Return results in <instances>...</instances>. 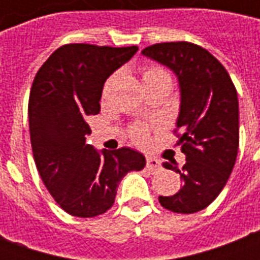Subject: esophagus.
Returning a JSON list of instances; mask_svg holds the SVG:
<instances>
[{"label":"esophagus","mask_w":260,"mask_h":260,"mask_svg":"<svg viewBox=\"0 0 260 260\" xmlns=\"http://www.w3.org/2000/svg\"><path fill=\"white\" fill-rule=\"evenodd\" d=\"M146 167L149 171H157V170L161 167V163H160V160H157V158L147 157Z\"/></svg>","instance_id":"obj_1"}]
</instances>
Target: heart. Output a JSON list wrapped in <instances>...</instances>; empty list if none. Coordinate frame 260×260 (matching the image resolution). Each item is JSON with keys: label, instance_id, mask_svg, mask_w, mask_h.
I'll list each match as a JSON object with an SVG mask.
<instances>
[{"label": "heart", "instance_id": "1", "mask_svg": "<svg viewBox=\"0 0 260 260\" xmlns=\"http://www.w3.org/2000/svg\"><path fill=\"white\" fill-rule=\"evenodd\" d=\"M142 79L143 85L153 83V82H160V80H171L169 72L160 65H147L142 69ZM128 135L135 143H145L147 141V129L145 125L134 124L128 129Z\"/></svg>", "mask_w": 260, "mask_h": 260}]
</instances>
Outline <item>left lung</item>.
Returning a JSON list of instances; mask_svg holds the SVG:
<instances>
[{"label": "left lung", "mask_w": 260, "mask_h": 260, "mask_svg": "<svg viewBox=\"0 0 260 260\" xmlns=\"http://www.w3.org/2000/svg\"><path fill=\"white\" fill-rule=\"evenodd\" d=\"M142 54L178 76L181 110L174 135L185 164L163 163L182 178V188L158 196L170 212L189 214L212 203L229 181L240 146L238 97L227 69L207 50L189 42L157 43Z\"/></svg>", "instance_id": "left-lung-1"}]
</instances>
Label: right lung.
Instances as JSON below:
<instances>
[{
  "instance_id": "add662e5",
  "label": "right lung",
  "mask_w": 260,
  "mask_h": 260,
  "mask_svg": "<svg viewBox=\"0 0 260 260\" xmlns=\"http://www.w3.org/2000/svg\"><path fill=\"white\" fill-rule=\"evenodd\" d=\"M136 51V46L65 44L33 80L27 110L37 171L54 201L76 217L107 212L121 180L146 166L145 156L129 147L99 153L86 145V118L100 111L104 82Z\"/></svg>"
}]
</instances>
